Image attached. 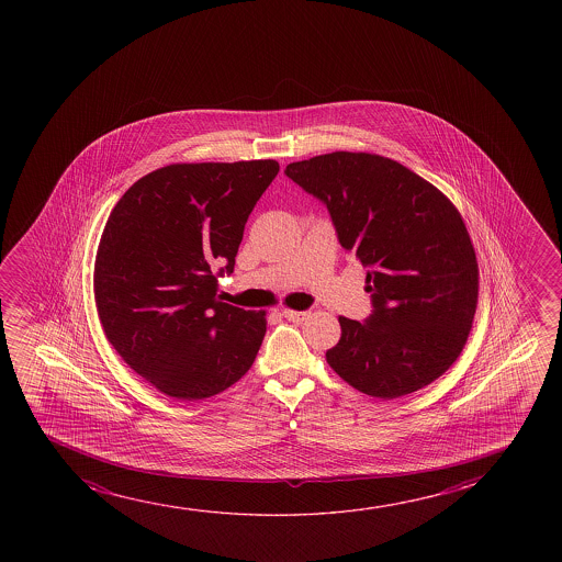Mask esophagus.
Returning a JSON list of instances; mask_svg holds the SVG:
<instances>
[{"label":"esophagus","instance_id":"esophagus-1","mask_svg":"<svg viewBox=\"0 0 562 562\" xmlns=\"http://www.w3.org/2000/svg\"><path fill=\"white\" fill-rule=\"evenodd\" d=\"M308 315H311L308 311H295V308H284L282 311V316L288 318V321H292V323H303Z\"/></svg>","mask_w":562,"mask_h":562}]
</instances>
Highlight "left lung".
I'll return each instance as SVG.
<instances>
[{
	"label": "left lung",
	"mask_w": 562,
	"mask_h": 562,
	"mask_svg": "<svg viewBox=\"0 0 562 562\" xmlns=\"http://www.w3.org/2000/svg\"><path fill=\"white\" fill-rule=\"evenodd\" d=\"M285 175L326 203L339 244L369 267L367 323L339 316L326 351L339 378L370 397L418 392L453 364L477 305L476 251L459 209L436 186L376 154L334 151Z\"/></svg>",
	"instance_id": "obj_1"
}]
</instances>
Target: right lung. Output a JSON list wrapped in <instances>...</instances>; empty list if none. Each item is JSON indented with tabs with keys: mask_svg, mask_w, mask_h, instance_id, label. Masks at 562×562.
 <instances>
[{
	"mask_svg": "<svg viewBox=\"0 0 562 562\" xmlns=\"http://www.w3.org/2000/svg\"><path fill=\"white\" fill-rule=\"evenodd\" d=\"M280 170L272 159L175 162L124 192L93 265V297L109 344L159 392L216 395L251 369L265 311L216 300L213 269L231 274L247 218Z\"/></svg>",
	"mask_w": 562,
	"mask_h": 562,
	"instance_id": "obj_1",
	"label": "right lung"
}]
</instances>
